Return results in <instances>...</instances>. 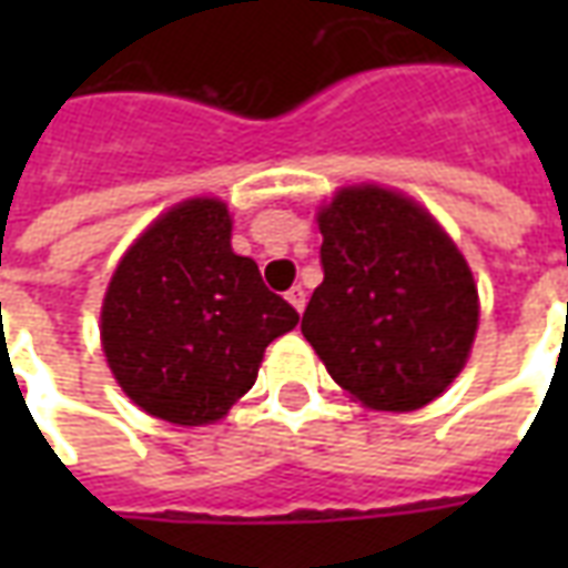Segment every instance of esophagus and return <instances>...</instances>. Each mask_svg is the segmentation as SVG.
I'll return each mask as SVG.
<instances>
[{
  "label": "esophagus",
  "instance_id": "obj_1",
  "mask_svg": "<svg viewBox=\"0 0 568 568\" xmlns=\"http://www.w3.org/2000/svg\"><path fill=\"white\" fill-rule=\"evenodd\" d=\"M285 301H288L297 313H304V307H307V292H304L301 285H292V288L285 292Z\"/></svg>",
  "mask_w": 568,
  "mask_h": 568
}]
</instances>
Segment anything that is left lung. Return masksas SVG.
<instances>
[{
	"instance_id": "8db88e82",
	"label": "left lung",
	"mask_w": 568,
	"mask_h": 568,
	"mask_svg": "<svg viewBox=\"0 0 568 568\" xmlns=\"http://www.w3.org/2000/svg\"><path fill=\"white\" fill-rule=\"evenodd\" d=\"M325 280L301 332L332 381L374 410H417L465 368L477 285L432 215L381 185L341 187L316 215Z\"/></svg>"
}]
</instances>
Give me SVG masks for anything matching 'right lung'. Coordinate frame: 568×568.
Segmentation results:
<instances>
[{"label": "right lung", "instance_id": "obj_1", "mask_svg": "<svg viewBox=\"0 0 568 568\" xmlns=\"http://www.w3.org/2000/svg\"><path fill=\"white\" fill-rule=\"evenodd\" d=\"M295 307L231 248L222 200L191 197L124 252L105 288L100 337L130 402L175 426L222 419L258 377L264 349L297 325Z\"/></svg>", "mask_w": 568, "mask_h": 568}]
</instances>
